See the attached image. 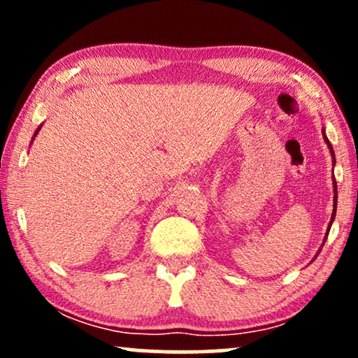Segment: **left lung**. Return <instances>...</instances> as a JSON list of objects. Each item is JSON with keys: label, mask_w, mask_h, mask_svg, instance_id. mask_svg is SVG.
<instances>
[{"label": "left lung", "mask_w": 358, "mask_h": 358, "mask_svg": "<svg viewBox=\"0 0 358 358\" xmlns=\"http://www.w3.org/2000/svg\"><path fill=\"white\" fill-rule=\"evenodd\" d=\"M322 136H324V140H326V143H327V146H329V150H331V155H332V163H334V150H332V146H331V143H329V140H327V136H326V134L324 131H322ZM334 212H332V218H334V215H336V207H337V184H336V179H334ZM329 227H331V223H329ZM327 231H329V229H327Z\"/></svg>", "instance_id": "left-lung-1"}]
</instances>
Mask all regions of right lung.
<instances>
[{
	"label": "right lung",
	"instance_id": "right-lung-1",
	"mask_svg": "<svg viewBox=\"0 0 358 358\" xmlns=\"http://www.w3.org/2000/svg\"><path fill=\"white\" fill-rule=\"evenodd\" d=\"M36 134H37V131H36Z\"/></svg>",
	"mask_w": 358,
	"mask_h": 358
}]
</instances>
